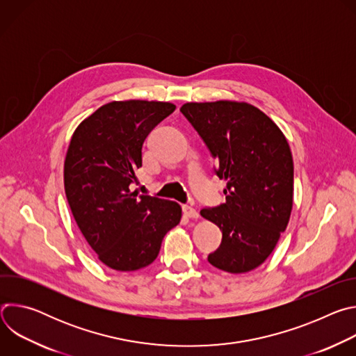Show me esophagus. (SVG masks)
Listing matches in <instances>:
<instances>
[{
	"label": "esophagus",
	"instance_id": "34e87169",
	"mask_svg": "<svg viewBox=\"0 0 356 356\" xmlns=\"http://www.w3.org/2000/svg\"><path fill=\"white\" fill-rule=\"evenodd\" d=\"M183 214L187 217V218H191V220H195L200 217L198 211L190 206H183Z\"/></svg>",
	"mask_w": 356,
	"mask_h": 356
}]
</instances>
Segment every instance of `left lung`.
I'll return each mask as SVG.
<instances>
[{"mask_svg":"<svg viewBox=\"0 0 356 356\" xmlns=\"http://www.w3.org/2000/svg\"><path fill=\"white\" fill-rule=\"evenodd\" d=\"M180 111L217 161L225 204L201 217L222 232L209 262L228 273L261 266L284 232L293 209V158L280 128L245 101L186 103Z\"/></svg>","mask_w":356,"mask_h":356,"instance_id":"obj_1","label":"left lung"}]
</instances>
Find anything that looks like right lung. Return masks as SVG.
<instances>
[{
  "label": "right lung",
  "mask_w": 356,
  "mask_h": 356,
  "mask_svg": "<svg viewBox=\"0 0 356 356\" xmlns=\"http://www.w3.org/2000/svg\"><path fill=\"white\" fill-rule=\"evenodd\" d=\"M168 101L124 99L101 106L72 135L63 168L72 214L97 258L132 272L156 259L181 220L175 201L131 193L147 134L170 115Z\"/></svg>",
  "instance_id": "obj_1"
}]
</instances>
